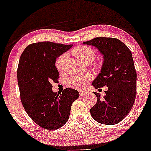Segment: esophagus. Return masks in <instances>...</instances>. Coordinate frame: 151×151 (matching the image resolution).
<instances>
[{
    "label": "esophagus",
    "instance_id": "1",
    "mask_svg": "<svg viewBox=\"0 0 151 151\" xmlns=\"http://www.w3.org/2000/svg\"><path fill=\"white\" fill-rule=\"evenodd\" d=\"M86 94H87V93H86V92L83 91H80V96H86Z\"/></svg>",
    "mask_w": 151,
    "mask_h": 151
}]
</instances>
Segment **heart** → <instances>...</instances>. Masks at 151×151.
Returning a JSON list of instances; mask_svg holds the SVG:
<instances>
[{"mask_svg": "<svg viewBox=\"0 0 151 151\" xmlns=\"http://www.w3.org/2000/svg\"><path fill=\"white\" fill-rule=\"evenodd\" d=\"M72 54L77 58L80 62L84 63H89L96 57V52L91 47L84 45H80L72 50ZM66 58V54H61L55 60V67L58 71L62 72L64 69V62ZM98 67V65H95ZM91 80V76L88 73L78 74L71 76L68 80V85L77 89H82L85 87L86 84Z\"/></svg>", "mask_w": 151, "mask_h": 151, "instance_id": "b5f03b06", "label": "heart"}]
</instances>
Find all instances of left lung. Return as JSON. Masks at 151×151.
Here are the masks:
<instances>
[{"mask_svg": "<svg viewBox=\"0 0 151 151\" xmlns=\"http://www.w3.org/2000/svg\"><path fill=\"white\" fill-rule=\"evenodd\" d=\"M83 44L96 47L104 58L93 86L108 87L103 98L94 92L98 100L90 109L91 115L99 123L116 124L129 114L136 98L137 73L131 51L124 43L113 38L98 37Z\"/></svg>", "mask_w": 151, "mask_h": 151, "instance_id": "left-lung-1", "label": "left lung"}]
</instances>
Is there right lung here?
Returning <instances> with one entry per match:
<instances>
[{
	"instance_id": "obj_1",
	"label": "right lung",
	"mask_w": 151,
	"mask_h": 151,
	"mask_svg": "<svg viewBox=\"0 0 151 151\" xmlns=\"http://www.w3.org/2000/svg\"><path fill=\"white\" fill-rule=\"evenodd\" d=\"M72 46L39 42L28 45L20 55L17 77L22 104L30 118L45 129L65 125L72 103L80 96L77 90L70 88L55 93L51 85L59 78L55 60Z\"/></svg>"
}]
</instances>
